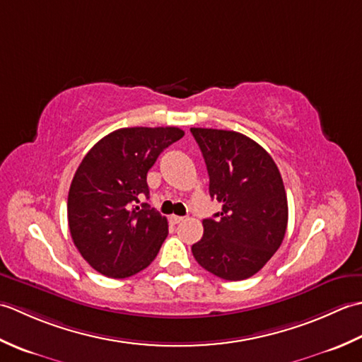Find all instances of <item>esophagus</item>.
<instances>
[{
    "instance_id": "esophagus-1",
    "label": "esophagus",
    "mask_w": 362,
    "mask_h": 362,
    "mask_svg": "<svg viewBox=\"0 0 362 362\" xmlns=\"http://www.w3.org/2000/svg\"><path fill=\"white\" fill-rule=\"evenodd\" d=\"M182 221H183V216H175V214H173L171 216L173 224H179V222H182Z\"/></svg>"
}]
</instances>
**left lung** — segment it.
I'll list each match as a JSON object with an SVG mask.
<instances>
[{
  "label": "left lung",
  "instance_id": "left-lung-1",
  "mask_svg": "<svg viewBox=\"0 0 362 362\" xmlns=\"http://www.w3.org/2000/svg\"><path fill=\"white\" fill-rule=\"evenodd\" d=\"M210 175V196L222 204L204 219L202 240L193 244L196 261L219 279L255 275L283 243L288 199L272 157L233 130L191 127Z\"/></svg>",
  "mask_w": 362,
  "mask_h": 362
}]
</instances>
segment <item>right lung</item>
Listing matches in <instances>:
<instances>
[{
    "instance_id": "add662e5",
    "label": "right lung",
    "mask_w": 362,
    "mask_h": 362,
    "mask_svg": "<svg viewBox=\"0 0 362 362\" xmlns=\"http://www.w3.org/2000/svg\"><path fill=\"white\" fill-rule=\"evenodd\" d=\"M179 127H124L105 135L83 157L68 193V227L87 263L110 279L148 267L168 236V221L148 204V171Z\"/></svg>"
}]
</instances>
